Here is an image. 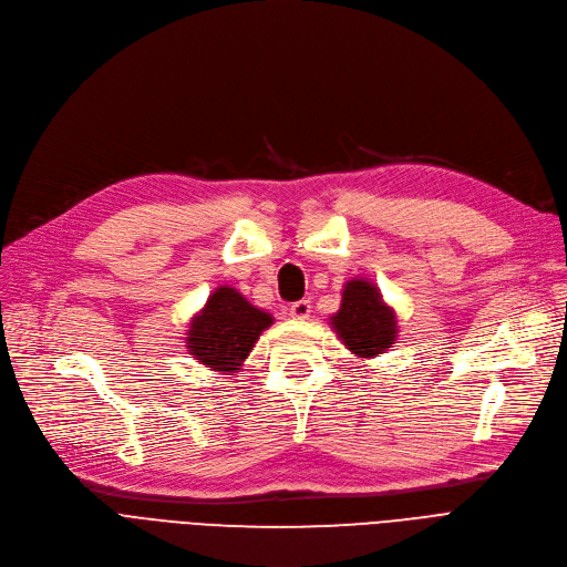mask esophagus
Here are the masks:
<instances>
[{
  "label": "esophagus",
  "instance_id": "1",
  "mask_svg": "<svg viewBox=\"0 0 567 567\" xmlns=\"http://www.w3.org/2000/svg\"><path fill=\"white\" fill-rule=\"evenodd\" d=\"M289 316L295 320H308L310 318V301H297L289 306Z\"/></svg>",
  "mask_w": 567,
  "mask_h": 567
}]
</instances>
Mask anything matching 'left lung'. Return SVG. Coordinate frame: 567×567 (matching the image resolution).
<instances>
[{
    "label": "left lung",
    "instance_id": "1",
    "mask_svg": "<svg viewBox=\"0 0 567 567\" xmlns=\"http://www.w3.org/2000/svg\"><path fill=\"white\" fill-rule=\"evenodd\" d=\"M327 324L354 358L367 362L381 358L400 339L396 310L383 299L369 278H350L341 289V306Z\"/></svg>",
    "mask_w": 567,
    "mask_h": 567
}]
</instances>
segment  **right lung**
<instances>
[{"label":"right lung","mask_w":567,"mask_h":567,"mask_svg":"<svg viewBox=\"0 0 567 567\" xmlns=\"http://www.w3.org/2000/svg\"><path fill=\"white\" fill-rule=\"evenodd\" d=\"M272 322L268 310L251 306L236 287L219 285L188 320L186 352L207 371L234 379Z\"/></svg>","instance_id":"right-lung-1"}]
</instances>
